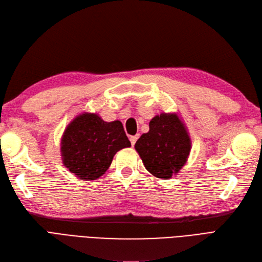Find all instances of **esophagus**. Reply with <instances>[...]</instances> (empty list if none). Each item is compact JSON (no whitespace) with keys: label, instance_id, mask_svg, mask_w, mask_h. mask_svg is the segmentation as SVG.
<instances>
[{"label":"esophagus","instance_id":"obj_1","mask_svg":"<svg viewBox=\"0 0 262 262\" xmlns=\"http://www.w3.org/2000/svg\"><path fill=\"white\" fill-rule=\"evenodd\" d=\"M140 138V135L139 134H137V135H132V137H130V142H131V145L132 146H134V144L137 143V141H138V139Z\"/></svg>","mask_w":262,"mask_h":262}]
</instances>
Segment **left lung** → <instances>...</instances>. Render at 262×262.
<instances>
[{
	"label": "left lung",
	"mask_w": 262,
	"mask_h": 262,
	"mask_svg": "<svg viewBox=\"0 0 262 262\" xmlns=\"http://www.w3.org/2000/svg\"><path fill=\"white\" fill-rule=\"evenodd\" d=\"M135 150L149 173L158 179H171L186 163L191 140L177 114L162 113L149 121V131L141 135Z\"/></svg>",
	"instance_id": "left-lung-1"
}]
</instances>
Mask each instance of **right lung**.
I'll return each instance as SVG.
<instances>
[{"instance_id":"add662e5","label":"right lung","mask_w":262,"mask_h":262,"mask_svg":"<svg viewBox=\"0 0 262 262\" xmlns=\"http://www.w3.org/2000/svg\"><path fill=\"white\" fill-rule=\"evenodd\" d=\"M130 146L119 120L106 122L98 114L82 113L62 135V161L78 179L95 181L107 171L115 154Z\"/></svg>"}]
</instances>
